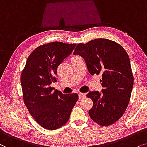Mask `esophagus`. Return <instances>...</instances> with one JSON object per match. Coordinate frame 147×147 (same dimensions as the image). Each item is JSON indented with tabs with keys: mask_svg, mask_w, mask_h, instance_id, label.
Masks as SVG:
<instances>
[{
	"mask_svg": "<svg viewBox=\"0 0 147 147\" xmlns=\"http://www.w3.org/2000/svg\"><path fill=\"white\" fill-rule=\"evenodd\" d=\"M79 99H83V98H85V97H86V94L85 93H79Z\"/></svg>",
	"mask_w": 147,
	"mask_h": 147,
	"instance_id": "1",
	"label": "esophagus"
}]
</instances>
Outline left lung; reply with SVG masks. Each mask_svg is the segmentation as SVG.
<instances>
[{"mask_svg": "<svg viewBox=\"0 0 147 147\" xmlns=\"http://www.w3.org/2000/svg\"><path fill=\"white\" fill-rule=\"evenodd\" d=\"M73 54L84 58L91 75H102V93L90 91L87 95L93 102L89 116L100 126L114 124L128 107L134 84L126 51L113 41L99 38L79 44Z\"/></svg>", "mask_w": 147, "mask_h": 147, "instance_id": "1", "label": "left lung"}]
</instances>
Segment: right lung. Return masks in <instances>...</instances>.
I'll list each match as a JSON object with an SVG mask.
<instances>
[{
	"mask_svg": "<svg viewBox=\"0 0 147 147\" xmlns=\"http://www.w3.org/2000/svg\"><path fill=\"white\" fill-rule=\"evenodd\" d=\"M76 44L60 42L38 47L27 58L21 72L23 98L31 116L43 128L56 130L69 120L79 99L77 93L54 91L50 84L56 81L57 68L72 53Z\"/></svg>",
	"mask_w": 147,
	"mask_h": 147,
	"instance_id": "obj_1",
	"label": "right lung"
}]
</instances>
